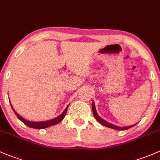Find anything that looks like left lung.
<instances>
[{"label":"left lung","mask_w":160,"mask_h":160,"mask_svg":"<svg viewBox=\"0 0 160 160\" xmlns=\"http://www.w3.org/2000/svg\"><path fill=\"white\" fill-rule=\"evenodd\" d=\"M92 111H93V114H94V118H96V120H97V121H98L100 123H101V124H102V125H104V126L107 127V128L115 129V130H128V129H130V128H132V127L135 126V125H136V124H134V125H132V126L123 127V128H121V127L115 126V125H113V124H111V123H108V122L105 121H104V120H103L102 118H101L100 117H99L98 115L97 112H96L95 106H94V102L92 103Z\"/></svg>","instance_id":"left-lung-1"}]
</instances>
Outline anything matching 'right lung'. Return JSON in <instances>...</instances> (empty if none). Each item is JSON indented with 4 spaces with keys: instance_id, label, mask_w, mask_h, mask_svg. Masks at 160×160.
I'll return each instance as SVG.
<instances>
[{
    "instance_id": "obj_1",
    "label": "right lung",
    "mask_w": 160,
    "mask_h": 160,
    "mask_svg": "<svg viewBox=\"0 0 160 160\" xmlns=\"http://www.w3.org/2000/svg\"><path fill=\"white\" fill-rule=\"evenodd\" d=\"M68 105L67 106V108L65 109V111H63L62 114H60L59 117H57V118H54V119H52V120H50V121H42V122H32V121H27V120H25L24 118H23L22 117H20V115H19L18 113L14 111V110L13 109V111H14L15 114H16L17 117L18 118V119H20V121L23 122L24 124L27 125V126H28L29 128H35V129H44L46 128H49V127H50V126H52V125L57 124L58 123H59V122H61L62 121V120L64 119L65 116H66V114L67 112V110H68Z\"/></svg>"
}]
</instances>
